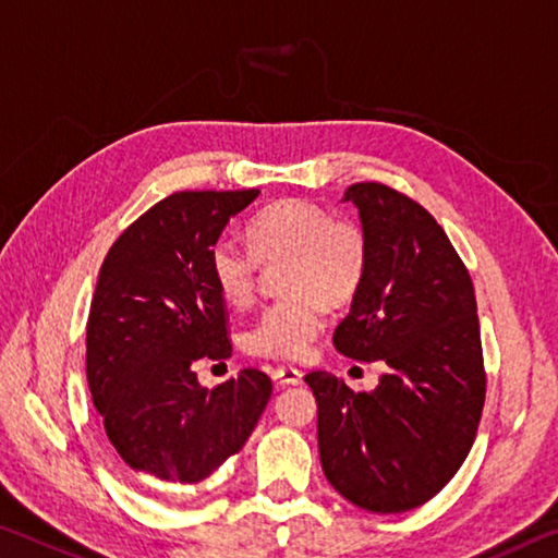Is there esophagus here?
Returning <instances> with one entry per match:
<instances>
[{"instance_id": "obj_1", "label": "esophagus", "mask_w": 558, "mask_h": 558, "mask_svg": "<svg viewBox=\"0 0 558 558\" xmlns=\"http://www.w3.org/2000/svg\"><path fill=\"white\" fill-rule=\"evenodd\" d=\"M272 379H276L278 385H300L303 383V373H300L298 367L278 365L276 369H272Z\"/></svg>"}]
</instances>
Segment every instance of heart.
Segmentation results:
<instances>
[{"label": "heart", "instance_id": "heart-1", "mask_svg": "<svg viewBox=\"0 0 558 558\" xmlns=\"http://www.w3.org/2000/svg\"><path fill=\"white\" fill-rule=\"evenodd\" d=\"M247 247L220 238L208 251V272L226 305L255 298L260 265H280L282 295L263 307L243 335L255 357L300 360L327 320V305L348 307L365 286L369 241L357 220L330 216L315 201L282 198L245 226Z\"/></svg>", "mask_w": 558, "mask_h": 558}]
</instances>
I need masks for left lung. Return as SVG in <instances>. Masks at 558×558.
Here are the masks:
<instances>
[{
    "label": "left lung",
    "mask_w": 558,
    "mask_h": 558,
    "mask_svg": "<svg viewBox=\"0 0 558 558\" xmlns=\"http://www.w3.org/2000/svg\"><path fill=\"white\" fill-rule=\"evenodd\" d=\"M369 241L365 286L332 342L342 355L383 360L377 390L307 373L317 400L320 464L360 509L400 514L445 489L474 445L486 369L470 270L427 208L385 183H355Z\"/></svg>",
    "instance_id": "left-lung-1"
}]
</instances>
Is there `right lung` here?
<instances>
[{
	"instance_id": "1",
	"label": "right lung",
	"mask_w": 558,
	"mask_h": 558,
	"mask_svg": "<svg viewBox=\"0 0 558 558\" xmlns=\"http://www.w3.org/2000/svg\"><path fill=\"white\" fill-rule=\"evenodd\" d=\"M258 193H171L106 253L86 323V379L131 470L173 484L206 480L241 452L270 400V377L255 367L214 390L191 369L233 352L208 251Z\"/></svg>"
}]
</instances>
